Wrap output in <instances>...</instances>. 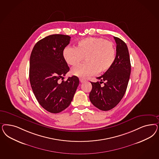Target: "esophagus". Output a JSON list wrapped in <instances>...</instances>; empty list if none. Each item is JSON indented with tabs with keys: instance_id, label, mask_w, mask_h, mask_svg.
<instances>
[{
	"instance_id": "esophagus-1",
	"label": "esophagus",
	"mask_w": 159,
	"mask_h": 159,
	"mask_svg": "<svg viewBox=\"0 0 159 159\" xmlns=\"http://www.w3.org/2000/svg\"><path fill=\"white\" fill-rule=\"evenodd\" d=\"M80 81L81 82V83H84V82H85L86 81V80L83 79V78H80Z\"/></svg>"
}]
</instances>
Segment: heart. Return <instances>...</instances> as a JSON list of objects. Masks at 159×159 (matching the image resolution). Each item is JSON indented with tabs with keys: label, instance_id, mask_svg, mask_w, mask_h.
<instances>
[{
	"label": "heart",
	"instance_id": "obj_1",
	"mask_svg": "<svg viewBox=\"0 0 159 159\" xmlns=\"http://www.w3.org/2000/svg\"><path fill=\"white\" fill-rule=\"evenodd\" d=\"M62 57L70 66H77L85 58L86 62L72 69V75L86 78L102 74L112 66L116 58V50L111 41L101 37H87L78 41L75 48L66 47Z\"/></svg>",
	"mask_w": 159,
	"mask_h": 159
}]
</instances>
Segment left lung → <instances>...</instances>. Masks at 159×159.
I'll return each instance as SVG.
<instances>
[{
    "label": "left lung",
    "instance_id": "left-lung-1",
    "mask_svg": "<svg viewBox=\"0 0 159 159\" xmlns=\"http://www.w3.org/2000/svg\"><path fill=\"white\" fill-rule=\"evenodd\" d=\"M116 43L115 60L111 68L97 78L100 82H91L92 85L89 99L92 104L101 111H107L115 107L126 91L131 71L128 48L126 43L113 37ZM104 82L103 87L100 84Z\"/></svg>",
    "mask_w": 159,
    "mask_h": 159
}]
</instances>
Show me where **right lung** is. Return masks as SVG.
Returning a JSON list of instances; mask_svg holds the SVG:
<instances>
[{"label":"right lung","mask_w":159,"mask_h":159,"mask_svg":"<svg viewBox=\"0 0 159 159\" xmlns=\"http://www.w3.org/2000/svg\"><path fill=\"white\" fill-rule=\"evenodd\" d=\"M71 37L63 34L47 36L38 41L31 53L29 78L37 101L49 112H61L70 105L79 85L74 75L60 82L70 68L62 57Z\"/></svg>","instance_id":"add662e5"}]
</instances>
